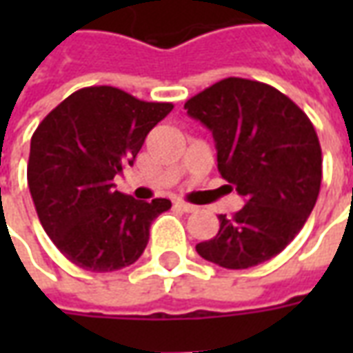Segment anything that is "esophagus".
Returning a JSON list of instances; mask_svg holds the SVG:
<instances>
[{"instance_id":"esophagus-1","label":"esophagus","mask_w":353,"mask_h":353,"mask_svg":"<svg viewBox=\"0 0 353 353\" xmlns=\"http://www.w3.org/2000/svg\"><path fill=\"white\" fill-rule=\"evenodd\" d=\"M174 206H176L177 210L185 212V214H191V212L196 210V206H192V204H189V202H183V200H176V202H174Z\"/></svg>"}]
</instances>
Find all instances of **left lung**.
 Masks as SVG:
<instances>
[{
	"label": "left lung",
	"instance_id": "obj_1",
	"mask_svg": "<svg viewBox=\"0 0 353 353\" xmlns=\"http://www.w3.org/2000/svg\"><path fill=\"white\" fill-rule=\"evenodd\" d=\"M185 109L210 128L219 174L245 199L232 217L219 215V232L196 244V252L232 270L272 259L318 200L321 147L314 124L285 94L240 77L208 87Z\"/></svg>",
	"mask_w": 353,
	"mask_h": 353
}]
</instances>
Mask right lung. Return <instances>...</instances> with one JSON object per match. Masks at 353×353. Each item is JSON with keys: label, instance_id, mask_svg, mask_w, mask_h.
<instances>
[{"label": "right lung", "instance_id": "obj_1", "mask_svg": "<svg viewBox=\"0 0 353 353\" xmlns=\"http://www.w3.org/2000/svg\"><path fill=\"white\" fill-rule=\"evenodd\" d=\"M174 109L115 87L68 96L32 136L28 187L43 229L65 259L92 272H113L141 257L154 217L168 199L136 200L115 191L113 177L153 126Z\"/></svg>", "mask_w": 353, "mask_h": 353}]
</instances>
